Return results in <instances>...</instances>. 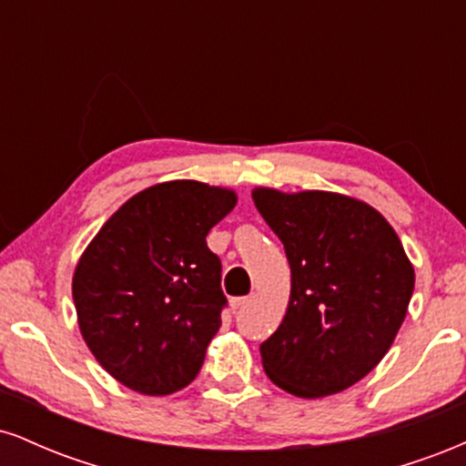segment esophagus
Returning <instances> with one entry per match:
<instances>
[{"label": "esophagus", "instance_id": "obj_1", "mask_svg": "<svg viewBox=\"0 0 466 466\" xmlns=\"http://www.w3.org/2000/svg\"><path fill=\"white\" fill-rule=\"evenodd\" d=\"M248 302H249L248 296H243V298H232V300H229V304H232V309H243Z\"/></svg>", "mask_w": 466, "mask_h": 466}]
</instances>
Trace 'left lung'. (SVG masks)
Listing matches in <instances>:
<instances>
[{
	"label": "left lung",
	"mask_w": 466,
	"mask_h": 466,
	"mask_svg": "<svg viewBox=\"0 0 466 466\" xmlns=\"http://www.w3.org/2000/svg\"><path fill=\"white\" fill-rule=\"evenodd\" d=\"M291 267V298L260 344L267 377L302 399L341 392L386 357L414 291L403 245L368 203L333 192H251Z\"/></svg>",
	"instance_id": "1"
}]
</instances>
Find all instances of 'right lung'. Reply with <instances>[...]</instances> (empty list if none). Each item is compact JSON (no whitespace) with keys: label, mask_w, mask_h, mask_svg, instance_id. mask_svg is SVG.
<instances>
[{"label":"right lung","mask_w":466,"mask_h":466,"mask_svg":"<svg viewBox=\"0 0 466 466\" xmlns=\"http://www.w3.org/2000/svg\"><path fill=\"white\" fill-rule=\"evenodd\" d=\"M232 190L179 179L131 197L80 256L72 296L89 350L140 394L186 388L228 307L221 260L206 237Z\"/></svg>","instance_id":"right-lung-1"}]
</instances>
